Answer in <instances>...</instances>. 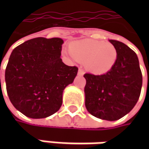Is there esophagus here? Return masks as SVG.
I'll return each mask as SVG.
<instances>
[{"instance_id": "34e87169", "label": "esophagus", "mask_w": 149, "mask_h": 149, "mask_svg": "<svg viewBox=\"0 0 149 149\" xmlns=\"http://www.w3.org/2000/svg\"><path fill=\"white\" fill-rule=\"evenodd\" d=\"M84 73V72L83 69H81V68H80V69L78 70V75H80V76H83Z\"/></svg>"}]
</instances>
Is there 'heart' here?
<instances>
[{
  "mask_svg": "<svg viewBox=\"0 0 149 149\" xmlns=\"http://www.w3.org/2000/svg\"><path fill=\"white\" fill-rule=\"evenodd\" d=\"M69 51L71 54L65 55L84 62L85 68L94 74H103L109 71L117 58L115 46L97 40L85 39L72 42Z\"/></svg>",
  "mask_w": 149,
  "mask_h": 149,
  "instance_id": "1",
  "label": "heart"
}]
</instances>
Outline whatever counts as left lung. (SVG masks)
<instances>
[{
  "instance_id": "obj_1",
  "label": "left lung",
  "mask_w": 149,
  "mask_h": 149,
  "mask_svg": "<svg viewBox=\"0 0 149 149\" xmlns=\"http://www.w3.org/2000/svg\"><path fill=\"white\" fill-rule=\"evenodd\" d=\"M117 58L109 71L102 75L85 73V107L97 118L116 120L130 112L138 101L142 73L136 52L124 43L109 40Z\"/></svg>"
}]
</instances>
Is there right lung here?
<instances>
[{
	"label": "right lung",
	"instance_id": "add662e5",
	"mask_svg": "<svg viewBox=\"0 0 149 149\" xmlns=\"http://www.w3.org/2000/svg\"><path fill=\"white\" fill-rule=\"evenodd\" d=\"M63 40L37 37L12 52L5 69L6 90L13 105L29 118H45L62 104L63 90L77 74L62 62Z\"/></svg>",
	"mask_w": 149,
	"mask_h": 149
}]
</instances>
